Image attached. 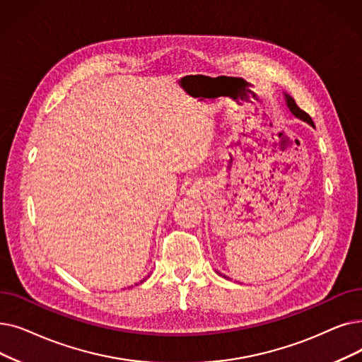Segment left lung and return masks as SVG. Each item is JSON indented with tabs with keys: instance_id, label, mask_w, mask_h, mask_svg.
<instances>
[{
	"instance_id": "8db88e82",
	"label": "left lung",
	"mask_w": 362,
	"mask_h": 362,
	"mask_svg": "<svg viewBox=\"0 0 362 362\" xmlns=\"http://www.w3.org/2000/svg\"><path fill=\"white\" fill-rule=\"evenodd\" d=\"M287 98V105H288V107H290V111L297 117V118H300V119H303V121H306L308 124H310L312 127H315V125H313V121H312V118L305 112V111H302L300 107H298L297 105H296V102H294V99L293 98H290V96H286Z\"/></svg>"
}]
</instances>
